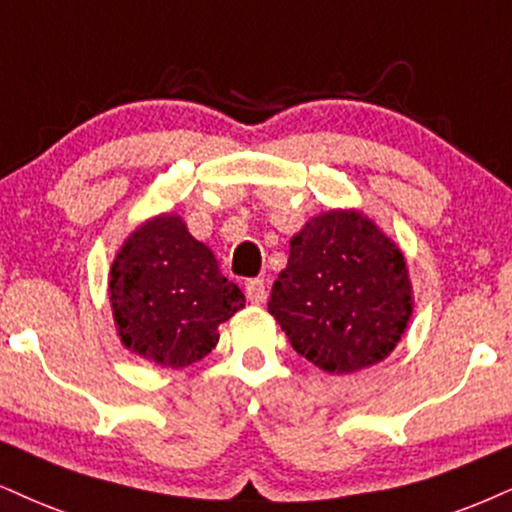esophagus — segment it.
<instances>
[{
	"mask_svg": "<svg viewBox=\"0 0 512 512\" xmlns=\"http://www.w3.org/2000/svg\"><path fill=\"white\" fill-rule=\"evenodd\" d=\"M244 292H246V299H249L251 304H263V301H266V296H268L266 280H263V277H254V280L246 282Z\"/></svg>",
	"mask_w": 512,
	"mask_h": 512,
	"instance_id": "obj_1",
	"label": "esophagus"
}]
</instances>
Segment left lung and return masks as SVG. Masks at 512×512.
Wrapping results in <instances>:
<instances>
[{
  "label": "left lung",
  "mask_w": 512,
  "mask_h": 512,
  "mask_svg": "<svg viewBox=\"0 0 512 512\" xmlns=\"http://www.w3.org/2000/svg\"><path fill=\"white\" fill-rule=\"evenodd\" d=\"M268 311L294 351L349 375L384 361L413 315L401 249L361 211H327L289 242Z\"/></svg>",
  "instance_id": "8db88e82"
}]
</instances>
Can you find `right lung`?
<instances>
[{
  "label": "right lung",
  "instance_id": "add662e5",
  "mask_svg": "<svg viewBox=\"0 0 512 512\" xmlns=\"http://www.w3.org/2000/svg\"><path fill=\"white\" fill-rule=\"evenodd\" d=\"M111 308L123 346L163 368H185L218 344V325L244 308L216 256L161 213L125 239L109 277Z\"/></svg>",
  "mask_w": 512,
  "mask_h": 512
}]
</instances>
